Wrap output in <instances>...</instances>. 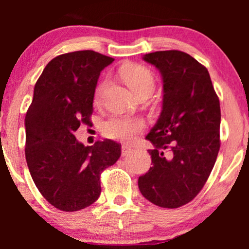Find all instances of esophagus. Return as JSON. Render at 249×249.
<instances>
[{
	"instance_id": "34e87169",
	"label": "esophagus",
	"mask_w": 249,
	"mask_h": 249,
	"mask_svg": "<svg viewBox=\"0 0 249 249\" xmlns=\"http://www.w3.org/2000/svg\"><path fill=\"white\" fill-rule=\"evenodd\" d=\"M132 151V148H131L130 146H127V145H123L122 146V156H126V154H128Z\"/></svg>"
}]
</instances>
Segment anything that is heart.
<instances>
[{
  "label": "heart",
  "mask_w": 249,
  "mask_h": 249,
  "mask_svg": "<svg viewBox=\"0 0 249 249\" xmlns=\"http://www.w3.org/2000/svg\"><path fill=\"white\" fill-rule=\"evenodd\" d=\"M121 73L134 93H138L145 89H154V76L147 68L142 65H127L121 70ZM107 79L97 85L95 91V101L99 102L107 88ZM145 127V122L138 117H126L113 115L103 123L102 132L105 137L116 141L130 142Z\"/></svg>",
  "instance_id": "heart-1"
}]
</instances>
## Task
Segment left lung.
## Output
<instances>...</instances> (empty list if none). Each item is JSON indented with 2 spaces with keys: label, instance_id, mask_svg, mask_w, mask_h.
<instances>
[{
  "label": "left lung",
  "instance_id": "obj_1",
  "mask_svg": "<svg viewBox=\"0 0 249 249\" xmlns=\"http://www.w3.org/2000/svg\"><path fill=\"white\" fill-rule=\"evenodd\" d=\"M162 77V110L146 136L152 167L139 177L148 201L178 208L198 196L212 172L220 148V102L206 68L179 50L142 57Z\"/></svg>",
  "mask_w": 249,
  "mask_h": 249
}]
</instances>
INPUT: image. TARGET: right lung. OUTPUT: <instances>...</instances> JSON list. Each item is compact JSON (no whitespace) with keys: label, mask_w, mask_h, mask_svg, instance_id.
<instances>
[{"label":"right lung","mask_w":249,"mask_h":249,"mask_svg":"<svg viewBox=\"0 0 249 249\" xmlns=\"http://www.w3.org/2000/svg\"><path fill=\"white\" fill-rule=\"evenodd\" d=\"M113 61L92 50L63 53L48 63L34 89L24 119L25 159L42 196L64 212L99 198L102 172L122 154L111 139L84 146L73 134L91 123L97 81Z\"/></svg>","instance_id":"obj_1"}]
</instances>
